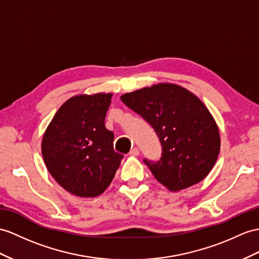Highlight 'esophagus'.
Returning <instances> with one entry per match:
<instances>
[{
    "mask_svg": "<svg viewBox=\"0 0 259 259\" xmlns=\"http://www.w3.org/2000/svg\"><path fill=\"white\" fill-rule=\"evenodd\" d=\"M130 155L131 156H138V155H140V149H138L137 147L132 148L131 151H130Z\"/></svg>",
    "mask_w": 259,
    "mask_h": 259,
    "instance_id": "obj_1",
    "label": "esophagus"
}]
</instances>
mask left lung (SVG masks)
Instances as JSON below:
<instances>
[{
    "label": "left lung",
    "instance_id": "left-lung-1",
    "mask_svg": "<svg viewBox=\"0 0 259 259\" xmlns=\"http://www.w3.org/2000/svg\"><path fill=\"white\" fill-rule=\"evenodd\" d=\"M159 137L160 159H144L154 177L171 191L203 180L220 153L218 125L206 106L185 88L158 83L121 97Z\"/></svg>",
    "mask_w": 259,
    "mask_h": 259
}]
</instances>
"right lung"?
I'll return each instance as SVG.
<instances>
[{"label": "right lung", "mask_w": 259, "mask_h": 259, "mask_svg": "<svg viewBox=\"0 0 259 259\" xmlns=\"http://www.w3.org/2000/svg\"><path fill=\"white\" fill-rule=\"evenodd\" d=\"M112 93L80 94L57 111L44 134L41 154L53 178L71 194L92 198L105 191L121 165L114 134L105 127Z\"/></svg>", "instance_id": "right-lung-1"}]
</instances>
